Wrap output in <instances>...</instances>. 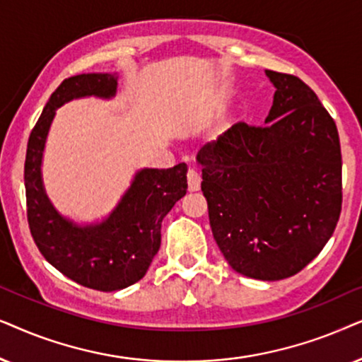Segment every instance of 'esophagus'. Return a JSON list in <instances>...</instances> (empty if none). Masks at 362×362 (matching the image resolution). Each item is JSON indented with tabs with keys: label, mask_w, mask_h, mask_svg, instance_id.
<instances>
[{
	"label": "esophagus",
	"mask_w": 362,
	"mask_h": 362,
	"mask_svg": "<svg viewBox=\"0 0 362 362\" xmlns=\"http://www.w3.org/2000/svg\"><path fill=\"white\" fill-rule=\"evenodd\" d=\"M200 182L202 178L199 173H197L195 170H189V173H187V184H189V190L190 192H197L200 189Z\"/></svg>",
	"instance_id": "1"
}]
</instances>
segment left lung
Wrapping results in <instances>:
<instances>
[{"label": "left lung", "mask_w": 362, "mask_h": 362, "mask_svg": "<svg viewBox=\"0 0 362 362\" xmlns=\"http://www.w3.org/2000/svg\"><path fill=\"white\" fill-rule=\"evenodd\" d=\"M274 88L263 127L238 122L197 153L211 233L231 268L276 281L331 238L343 204L334 120L300 77L264 71Z\"/></svg>", "instance_id": "8db88e82"}]
</instances>
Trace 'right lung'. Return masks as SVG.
<instances>
[{
	"mask_svg": "<svg viewBox=\"0 0 362 362\" xmlns=\"http://www.w3.org/2000/svg\"><path fill=\"white\" fill-rule=\"evenodd\" d=\"M117 76L93 72L67 77L42 109L28 141L24 162L28 223L36 247L52 267L86 288L117 291L144 278L160 248L162 220L187 194V165L142 168L107 218L77 225L47 199L41 163L56 109L72 99H110Z\"/></svg>",
	"mask_w": 362,
	"mask_h": 362,
	"instance_id": "add662e5",
	"label": "right lung"
}]
</instances>
